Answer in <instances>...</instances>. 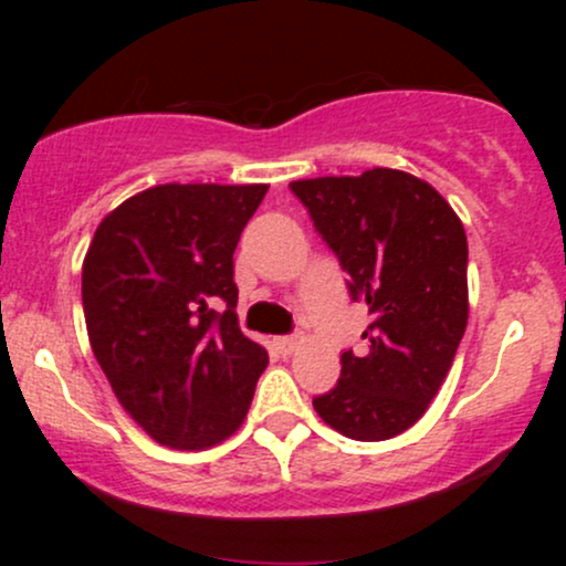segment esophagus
<instances>
[{"mask_svg":"<svg viewBox=\"0 0 566 566\" xmlns=\"http://www.w3.org/2000/svg\"><path fill=\"white\" fill-rule=\"evenodd\" d=\"M297 343H301L297 340V335H282V337H276L274 346L282 350V354H292V350L297 348Z\"/></svg>","mask_w":566,"mask_h":566,"instance_id":"1","label":"esophagus"}]
</instances>
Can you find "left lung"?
Here are the masks:
<instances>
[{"label":"left lung","instance_id":"1","mask_svg":"<svg viewBox=\"0 0 566 566\" xmlns=\"http://www.w3.org/2000/svg\"><path fill=\"white\" fill-rule=\"evenodd\" d=\"M290 191L346 271L350 301L369 311L365 348L343 350L340 378L314 409L348 439H391L423 418L463 340V223L437 188L386 167L295 180Z\"/></svg>","mask_w":566,"mask_h":566}]
</instances>
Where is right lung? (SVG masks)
Segmentation results:
<instances>
[{
  "mask_svg": "<svg viewBox=\"0 0 566 566\" xmlns=\"http://www.w3.org/2000/svg\"><path fill=\"white\" fill-rule=\"evenodd\" d=\"M269 186L167 184L97 226L82 269L93 354L154 441L201 450L231 437L269 354L237 322L233 250Z\"/></svg>",
  "mask_w": 566,
  "mask_h": 566,
  "instance_id": "add662e5",
  "label": "right lung"
}]
</instances>
